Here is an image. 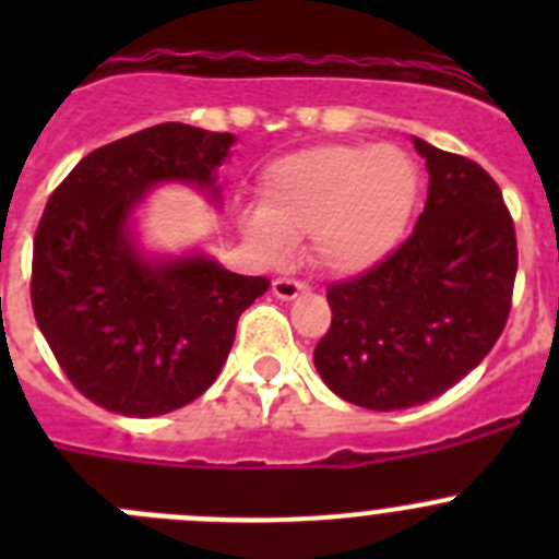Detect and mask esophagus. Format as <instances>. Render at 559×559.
<instances>
[{
	"label": "esophagus",
	"mask_w": 559,
	"mask_h": 559,
	"mask_svg": "<svg viewBox=\"0 0 559 559\" xmlns=\"http://www.w3.org/2000/svg\"><path fill=\"white\" fill-rule=\"evenodd\" d=\"M271 290H274V296L276 299H283V302H290V299H296V296H302L305 290V285L302 283H296V280H274V283H271Z\"/></svg>",
	"instance_id": "obj_1"
}]
</instances>
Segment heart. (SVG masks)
<instances>
[{
    "label": "heart",
    "mask_w": 559,
    "mask_h": 559,
    "mask_svg": "<svg viewBox=\"0 0 559 559\" xmlns=\"http://www.w3.org/2000/svg\"><path fill=\"white\" fill-rule=\"evenodd\" d=\"M417 190V167L392 145L305 147L265 167L263 206L240 212V231L265 260H283L310 235L316 265L367 274L406 235Z\"/></svg>",
    "instance_id": "b5f03b06"
}]
</instances>
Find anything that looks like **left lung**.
Wrapping results in <instances>:
<instances>
[{
    "label": "left lung",
    "instance_id": "obj_1",
    "mask_svg": "<svg viewBox=\"0 0 559 559\" xmlns=\"http://www.w3.org/2000/svg\"><path fill=\"white\" fill-rule=\"evenodd\" d=\"M428 201L412 237L353 283L328 288L333 322L313 364L330 392L400 412L456 386L490 353L510 316L515 226L476 162L414 136Z\"/></svg>",
    "mask_w": 559,
    "mask_h": 559
}]
</instances>
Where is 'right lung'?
I'll return each instance as SVG.
<instances>
[{
	"mask_svg": "<svg viewBox=\"0 0 559 559\" xmlns=\"http://www.w3.org/2000/svg\"><path fill=\"white\" fill-rule=\"evenodd\" d=\"M235 133L162 122L83 156L33 240V313L81 394L126 417L176 412L215 383L237 319L269 290L204 249L142 243L140 212L162 185L221 206L218 167Z\"/></svg>",
	"mask_w": 559,
	"mask_h": 559,
	"instance_id": "right-lung-1",
	"label": "right lung"
}]
</instances>
